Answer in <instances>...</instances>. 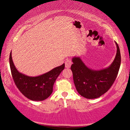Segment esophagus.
Here are the masks:
<instances>
[{"label": "esophagus", "instance_id": "obj_1", "mask_svg": "<svg viewBox=\"0 0 130 130\" xmlns=\"http://www.w3.org/2000/svg\"><path fill=\"white\" fill-rule=\"evenodd\" d=\"M65 67L67 68H70V67H71V65H72L71 60H70V59H67V60L65 61Z\"/></svg>", "mask_w": 130, "mask_h": 130}]
</instances>
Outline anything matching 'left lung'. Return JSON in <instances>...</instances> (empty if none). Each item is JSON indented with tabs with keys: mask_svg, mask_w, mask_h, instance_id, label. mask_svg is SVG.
Masks as SVG:
<instances>
[{
	"mask_svg": "<svg viewBox=\"0 0 130 130\" xmlns=\"http://www.w3.org/2000/svg\"><path fill=\"white\" fill-rule=\"evenodd\" d=\"M117 52L113 62L108 67L94 70L87 67L80 57L72 58L71 70L76 90L81 96L89 99L100 97L112 85L121 63L119 47L115 42Z\"/></svg>",
	"mask_w": 130,
	"mask_h": 130,
	"instance_id": "left-lung-1",
	"label": "left lung"
}]
</instances>
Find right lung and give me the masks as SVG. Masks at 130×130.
Listing matches in <instances>:
<instances>
[{
	"mask_svg": "<svg viewBox=\"0 0 130 130\" xmlns=\"http://www.w3.org/2000/svg\"><path fill=\"white\" fill-rule=\"evenodd\" d=\"M9 59L11 72L15 85L24 96L32 101H42L50 96L55 81L65 68V63H63L41 75L28 76L17 70L13 62L11 52Z\"/></svg>",
	"mask_w": 130,
	"mask_h": 130,
	"instance_id": "right-lung-1",
	"label": "right lung"
}]
</instances>
